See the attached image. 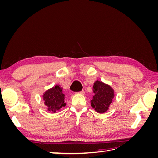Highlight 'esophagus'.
Returning a JSON list of instances; mask_svg holds the SVG:
<instances>
[{
    "instance_id": "esophagus-1",
    "label": "esophagus",
    "mask_w": 158,
    "mask_h": 158,
    "mask_svg": "<svg viewBox=\"0 0 158 158\" xmlns=\"http://www.w3.org/2000/svg\"><path fill=\"white\" fill-rule=\"evenodd\" d=\"M77 94H81V95H84V94H85V92H84V90H82V91H81V92H78Z\"/></svg>"
}]
</instances>
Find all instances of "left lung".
<instances>
[{"label":"left lung","mask_w":158,"mask_h":158,"mask_svg":"<svg viewBox=\"0 0 158 158\" xmlns=\"http://www.w3.org/2000/svg\"><path fill=\"white\" fill-rule=\"evenodd\" d=\"M93 92L91 106L99 113H106L114 97V89L109 85L97 80L94 84Z\"/></svg>","instance_id":"obj_1"}]
</instances>
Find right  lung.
<instances>
[{
    "label": "right lung",
    "mask_w": 158,
    "mask_h": 158,
    "mask_svg": "<svg viewBox=\"0 0 158 158\" xmlns=\"http://www.w3.org/2000/svg\"><path fill=\"white\" fill-rule=\"evenodd\" d=\"M43 99L44 103L47 107V110L49 112L55 113L62 107L66 106L64 102V94L63 93V88L60 85H56L44 93Z\"/></svg>",
    "instance_id": "obj_1"
}]
</instances>
